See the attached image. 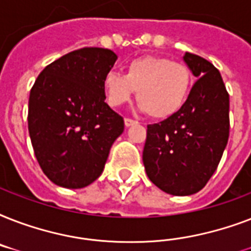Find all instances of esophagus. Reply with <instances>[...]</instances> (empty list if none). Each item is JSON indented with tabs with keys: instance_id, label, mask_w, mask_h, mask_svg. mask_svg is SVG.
<instances>
[{
	"instance_id": "esophagus-1",
	"label": "esophagus",
	"mask_w": 251,
	"mask_h": 251,
	"mask_svg": "<svg viewBox=\"0 0 251 251\" xmlns=\"http://www.w3.org/2000/svg\"><path fill=\"white\" fill-rule=\"evenodd\" d=\"M135 124H138V121H135V120H131V118H125V126H126V127L135 125Z\"/></svg>"
}]
</instances>
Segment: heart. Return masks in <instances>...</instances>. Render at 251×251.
Returning a JSON list of instances; mask_svg holds the SVG:
<instances>
[{"mask_svg":"<svg viewBox=\"0 0 251 251\" xmlns=\"http://www.w3.org/2000/svg\"><path fill=\"white\" fill-rule=\"evenodd\" d=\"M193 86V74L182 62L167 57L146 56L130 61L125 73H108L102 91L110 106L124 105L137 91L139 108L156 120L178 113Z\"/></svg>","mask_w":251,"mask_h":251,"instance_id":"b5f03b06","label":"heart"}]
</instances>
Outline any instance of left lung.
<instances>
[{"instance_id": "left-lung-1", "label": "left lung", "mask_w": 251, "mask_h": 251, "mask_svg": "<svg viewBox=\"0 0 251 251\" xmlns=\"http://www.w3.org/2000/svg\"><path fill=\"white\" fill-rule=\"evenodd\" d=\"M183 61L198 80L178 113L147 126L143 149L149 178L172 195L202 190L229 138V95L220 73L193 53H185Z\"/></svg>"}]
</instances>
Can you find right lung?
<instances>
[{"instance_id": "1", "label": "right lung", "mask_w": 251, "mask_h": 251, "mask_svg": "<svg viewBox=\"0 0 251 251\" xmlns=\"http://www.w3.org/2000/svg\"><path fill=\"white\" fill-rule=\"evenodd\" d=\"M116 53L82 48L49 64L28 100V133L37 163L53 183L88 186L102 173L124 118L104 100L102 78Z\"/></svg>"}]
</instances>
